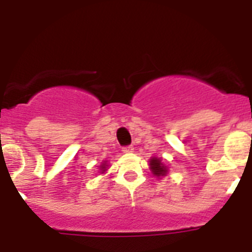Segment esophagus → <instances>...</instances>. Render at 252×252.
<instances>
[{
	"instance_id": "obj_1",
	"label": "esophagus",
	"mask_w": 252,
	"mask_h": 252,
	"mask_svg": "<svg viewBox=\"0 0 252 252\" xmlns=\"http://www.w3.org/2000/svg\"><path fill=\"white\" fill-rule=\"evenodd\" d=\"M132 150H133L132 145H127V146H124V148H122V151H124V153H131Z\"/></svg>"
}]
</instances>
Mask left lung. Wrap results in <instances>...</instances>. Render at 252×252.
Masks as SVG:
<instances>
[{"label":"left lung","instance_id":"1","mask_svg":"<svg viewBox=\"0 0 252 252\" xmlns=\"http://www.w3.org/2000/svg\"><path fill=\"white\" fill-rule=\"evenodd\" d=\"M150 166L153 169V173L157 177H162L166 173V168L162 165L161 161L159 159H157V158H154V159L150 160Z\"/></svg>","mask_w":252,"mask_h":252}]
</instances>
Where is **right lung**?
Returning <instances> with one entry per match:
<instances>
[{
	"label": "right lung",
	"mask_w": 252,
	"mask_h": 252,
	"mask_svg": "<svg viewBox=\"0 0 252 252\" xmlns=\"http://www.w3.org/2000/svg\"><path fill=\"white\" fill-rule=\"evenodd\" d=\"M102 169H103V168H102Z\"/></svg>",
	"instance_id": "1"
}]
</instances>
